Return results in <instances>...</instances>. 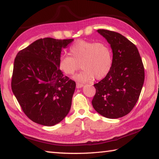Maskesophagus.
Segmentation results:
<instances>
[{
    "instance_id": "esophagus-1",
    "label": "esophagus",
    "mask_w": 159,
    "mask_h": 159,
    "mask_svg": "<svg viewBox=\"0 0 159 159\" xmlns=\"http://www.w3.org/2000/svg\"><path fill=\"white\" fill-rule=\"evenodd\" d=\"M83 86V85L81 84V83H76V88H82Z\"/></svg>"
}]
</instances>
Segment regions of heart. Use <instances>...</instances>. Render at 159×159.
<instances>
[{
	"label": "heart",
	"instance_id": "b5f03b06",
	"mask_svg": "<svg viewBox=\"0 0 159 159\" xmlns=\"http://www.w3.org/2000/svg\"><path fill=\"white\" fill-rule=\"evenodd\" d=\"M69 55L60 56L59 68L64 74L70 76L75 73L80 64L83 70L74 76V79L79 82H89L94 77L101 80L111 69L112 52L104 43L79 40L70 47Z\"/></svg>",
	"mask_w": 159,
	"mask_h": 159
}]
</instances>
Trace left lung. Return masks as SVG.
Returning a JSON list of instances; mask_svg holds the SVG:
<instances>
[{"label": "left lung", "instance_id": "8db88e82", "mask_svg": "<svg viewBox=\"0 0 159 159\" xmlns=\"http://www.w3.org/2000/svg\"><path fill=\"white\" fill-rule=\"evenodd\" d=\"M111 45L113 64L109 74L94 85L92 100L97 112L108 118L129 114L138 102L144 81V69L138 48L117 32L98 29Z\"/></svg>", "mask_w": 159, "mask_h": 159}]
</instances>
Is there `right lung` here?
Instances as JSON below:
<instances>
[{"mask_svg":"<svg viewBox=\"0 0 159 159\" xmlns=\"http://www.w3.org/2000/svg\"><path fill=\"white\" fill-rule=\"evenodd\" d=\"M73 41L41 39L16 56L12 90L22 111L32 121L52 126L68 114L76 83L64 76L58 61L61 50Z\"/></svg>","mask_w":159,"mask_h":159,"instance_id":"right-lung-1","label":"right lung"}]
</instances>
